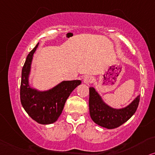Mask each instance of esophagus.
<instances>
[{
    "label": "esophagus",
    "instance_id": "34e87169",
    "mask_svg": "<svg viewBox=\"0 0 155 155\" xmlns=\"http://www.w3.org/2000/svg\"><path fill=\"white\" fill-rule=\"evenodd\" d=\"M93 81H94L93 77H92V76H84V80H83L84 83V84H89L92 83V82H93Z\"/></svg>",
    "mask_w": 155,
    "mask_h": 155
}]
</instances>
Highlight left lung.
I'll return each mask as SVG.
<instances>
[{"instance_id":"left-lung-1","label":"left lung","mask_w":155,"mask_h":155,"mask_svg":"<svg viewBox=\"0 0 155 155\" xmlns=\"http://www.w3.org/2000/svg\"><path fill=\"white\" fill-rule=\"evenodd\" d=\"M140 95L130 104L122 108H114L104 101L101 96L95 89L89 88V114L96 124L104 128L114 129L128 121L137 109Z\"/></svg>"}]
</instances>
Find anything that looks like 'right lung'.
Wrapping results in <instances>:
<instances>
[{
    "mask_svg": "<svg viewBox=\"0 0 155 155\" xmlns=\"http://www.w3.org/2000/svg\"><path fill=\"white\" fill-rule=\"evenodd\" d=\"M39 43L29 53L22 68L21 102L27 114L36 122L50 124L57 121L68 97L81 83V80L62 81L48 90L41 91L31 86L29 78L34 53Z\"/></svg>",
    "mask_w": 155,
    "mask_h": 155,
    "instance_id": "1",
    "label": "right lung"
}]
</instances>
